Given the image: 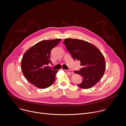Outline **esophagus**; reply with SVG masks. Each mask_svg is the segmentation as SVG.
Segmentation results:
<instances>
[{"mask_svg": "<svg viewBox=\"0 0 126 126\" xmlns=\"http://www.w3.org/2000/svg\"><path fill=\"white\" fill-rule=\"evenodd\" d=\"M66 72H67V73H69V74H74V71L73 70H66Z\"/></svg>", "mask_w": 126, "mask_h": 126, "instance_id": "obj_1", "label": "esophagus"}]
</instances>
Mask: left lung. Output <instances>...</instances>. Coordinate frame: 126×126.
I'll use <instances>...</instances> for the list:
<instances>
[{"mask_svg":"<svg viewBox=\"0 0 126 126\" xmlns=\"http://www.w3.org/2000/svg\"><path fill=\"white\" fill-rule=\"evenodd\" d=\"M74 60L80 61L82 68L75 71L83 78L78 86L83 89L92 87L103 76L106 63L103 55L96 46L82 40L66 38L63 42Z\"/></svg>","mask_w":126,"mask_h":126,"instance_id":"left-lung-1","label":"left lung"}]
</instances>
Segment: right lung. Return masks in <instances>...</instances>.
I'll list each match as a JSON object with an SVG mask.
<instances>
[{
  "label": "right lung",
  "mask_w": 126,
  "mask_h": 126,
  "mask_svg": "<svg viewBox=\"0 0 126 126\" xmlns=\"http://www.w3.org/2000/svg\"><path fill=\"white\" fill-rule=\"evenodd\" d=\"M61 40L56 39L38 42L26 51L21 60L22 73L29 82L39 88H47L54 83L58 70L48 68L51 49Z\"/></svg>",
  "instance_id": "1"
}]
</instances>
